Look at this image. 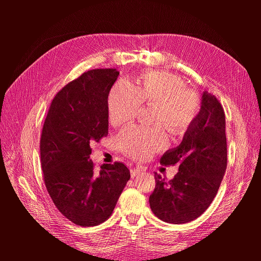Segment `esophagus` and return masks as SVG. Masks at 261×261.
<instances>
[{
  "label": "esophagus",
  "mask_w": 261,
  "mask_h": 261,
  "mask_svg": "<svg viewBox=\"0 0 261 261\" xmlns=\"http://www.w3.org/2000/svg\"><path fill=\"white\" fill-rule=\"evenodd\" d=\"M144 171V169L141 168V167H136V168H134V169H132L130 170V176L132 177H135L136 175H138V174H140L141 172Z\"/></svg>",
  "instance_id": "esophagus-1"
}]
</instances>
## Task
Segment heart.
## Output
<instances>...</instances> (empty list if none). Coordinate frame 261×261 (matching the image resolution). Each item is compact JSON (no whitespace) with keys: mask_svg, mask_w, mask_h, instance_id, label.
<instances>
[{"mask_svg":"<svg viewBox=\"0 0 261 261\" xmlns=\"http://www.w3.org/2000/svg\"><path fill=\"white\" fill-rule=\"evenodd\" d=\"M141 105L153 106L152 126L133 125L117 136L122 152L136 160H147L168 146L167 126L173 135H183L200 112V99L187 89L180 77L168 72H149L137 87L130 82H116L107 100L109 121L121 126L135 118Z\"/></svg>","mask_w":261,"mask_h":261,"instance_id":"obj_1","label":"heart"}]
</instances>
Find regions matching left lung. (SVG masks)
I'll return each mask as SVG.
<instances>
[{
	"mask_svg": "<svg viewBox=\"0 0 261 261\" xmlns=\"http://www.w3.org/2000/svg\"><path fill=\"white\" fill-rule=\"evenodd\" d=\"M162 165L178 164L171 180L154 173L150 208L168 223H187L210 206L227 165L225 114L216 96L203 92L201 109L183 141L161 158Z\"/></svg>",
	"mask_w": 261,
	"mask_h": 261,
	"instance_id": "obj_1",
	"label": "left lung"
}]
</instances>
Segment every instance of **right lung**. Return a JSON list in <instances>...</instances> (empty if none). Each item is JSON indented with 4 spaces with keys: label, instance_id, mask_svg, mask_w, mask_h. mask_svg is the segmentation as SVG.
<instances>
[{
    "label": "right lung",
    "instance_id": "obj_1",
    "mask_svg": "<svg viewBox=\"0 0 261 261\" xmlns=\"http://www.w3.org/2000/svg\"><path fill=\"white\" fill-rule=\"evenodd\" d=\"M116 68L85 72L55 94L40 138L43 180L63 216L81 226L103 223L115 208L130 174L121 162L99 172L89 160L90 145L108 136L109 92Z\"/></svg>",
    "mask_w": 261,
    "mask_h": 261
}]
</instances>
